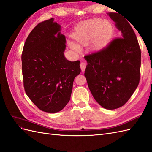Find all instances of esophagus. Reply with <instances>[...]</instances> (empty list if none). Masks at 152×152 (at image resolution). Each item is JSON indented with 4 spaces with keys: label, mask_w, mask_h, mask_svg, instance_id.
<instances>
[{
    "label": "esophagus",
    "mask_w": 152,
    "mask_h": 152,
    "mask_svg": "<svg viewBox=\"0 0 152 152\" xmlns=\"http://www.w3.org/2000/svg\"><path fill=\"white\" fill-rule=\"evenodd\" d=\"M80 66L82 72H84L86 67V63L84 61H82L80 63Z\"/></svg>",
    "instance_id": "1"
}]
</instances>
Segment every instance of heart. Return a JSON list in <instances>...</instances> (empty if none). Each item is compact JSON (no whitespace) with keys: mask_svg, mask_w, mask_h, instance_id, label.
Returning a JSON list of instances; mask_svg holds the SVG:
<instances>
[{"mask_svg":"<svg viewBox=\"0 0 152 152\" xmlns=\"http://www.w3.org/2000/svg\"><path fill=\"white\" fill-rule=\"evenodd\" d=\"M112 26L107 21L95 18L82 23L75 28L73 38L81 45H86L92 40L91 48L98 50L104 48L111 39ZM72 48L77 51L80 48L77 45L71 44Z\"/></svg>","mask_w":152,"mask_h":152,"instance_id":"1","label":"heart"}]
</instances>
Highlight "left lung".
Returning a JSON list of instances; mask_svg holds the SVG:
<instances>
[{"mask_svg": "<svg viewBox=\"0 0 152 152\" xmlns=\"http://www.w3.org/2000/svg\"><path fill=\"white\" fill-rule=\"evenodd\" d=\"M108 15L121 31V37L84 56L87 61L84 75L96 102L106 109L113 110L125 104L138 86L141 49L127 20L116 12Z\"/></svg>", "mask_w": 152, "mask_h": 152, "instance_id": "8db88e82", "label": "left lung"}]
</instances>
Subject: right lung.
Returning a JSON list of instances; mask_svg holds the SVG:
<instances>
[{"mask_svg": "<svg viewBox=\"0 0 152 152\" xmlns=\"http://www.w3.org/2000/svg\"><path fill=\"white\" fill-rule=\"evenodd\" d=\"M53 18L39 23L31 31L21 54L26 95L42 111L56 113L65 107L73 83L80 73V61L64 56L66 39Z\"/></svg>", "mask_w": 152, "mask_h": 152, "instance_id": "add662e5", "label": "right lung"}]
</instances>
